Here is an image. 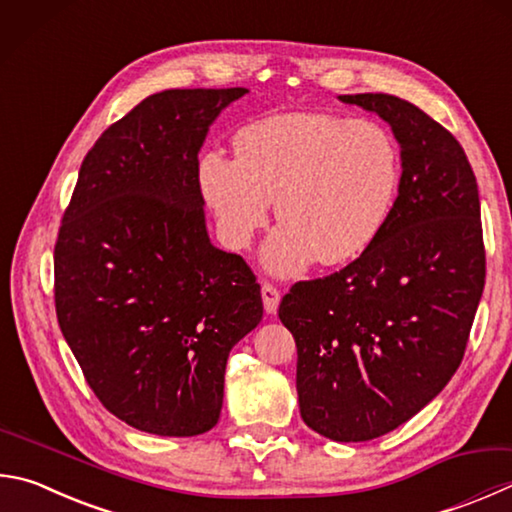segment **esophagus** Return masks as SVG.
Here are the masks:
<instances>
[{
  "label": "esophagus",
  "instance_id": "1",
  "mask_svg": "<svg viewBox=\"0 0 512 512\" xmlns=\"http://www.w3.org/2000/svg\"><path fill=\"white\" fill-rule=\"evenodd\" d=\"M262 300H264L266 313H275L277 306H280V291H277L273 284L264 282L262 284Z\"/></svg>",
  "mask_w": 512,
  "mask_h": 512
}]
</instances>
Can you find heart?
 <instances>
[{"label": "heart", "mask_w": 512, "mask_h": 512, "mask_svg": "<svg viewBox=\"0 0 512 512\" xmlns=\"http://www.w3.org/2000/svg\"><path fill=\"white\" fill-rule=\"evenodd\" d=\"M237 156H201L199 183L221 239L246 250L266 228L273 199L284 224L264 248L275 275L320 259L345 264L374 244L401 185V156L385 127L336 114L291 111L235 136Z\"/></svg>", "instance_id": "heart-1"}]
</instances>
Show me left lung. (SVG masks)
<instances>
[{"instance_id":"left-lung-1","label":"left lung","mask_w":512,"mask_h":512,"mask_svg":"<svg viewBox=\"0 0 512 512\" xmlns=\"http://www.w3.org/2000/svg\"><path fill=\"white\" fill-rule=\"evenodd\" d=\"M392 125L403 174L385 228L358 259L291 286L302 421L358 443L421 412L459 369L486 284L475 172L457 138L412 102L340 96Z\"/></svg>"}]
</instances>
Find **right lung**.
<instances>
[{
	"label": "right lung",
	"instance_id": "1",
	"mask_svg": "<svg viewBox=\"0 0 512 512\" xmlns=\"http://www.w3.org/2000/svg\"><path fill=\"white\" fill-rule=\"evenodd\" d=\"M246 89H170L107 127L55 241V313L89 387L141 432L217 425L230 349L262 320L255 273L210 244L208 127Z\"/></svg>",
	"mask_w": 512,
	"mask_h": 512
}]
</instances>
